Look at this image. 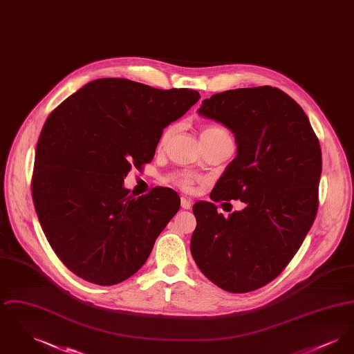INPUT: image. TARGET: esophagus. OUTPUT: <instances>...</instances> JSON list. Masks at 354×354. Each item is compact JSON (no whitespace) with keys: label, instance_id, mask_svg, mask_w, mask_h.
I'll list each match as a JSON object with an SVG mask.
<instances>
[{"label":"esophagus","instance_id":"1","mask_svg":"<svg viewBox=\"0 0 354 354\" xmlns=\"http://www.w3.org/2000/svg\"><path fill=\"white\" fill-rule=\"evenodd\" d=\"M180 205H182L183 209H189L192 207V201H189L187 198H182L180 199Z\"/></svg>","mask_w":354,"mask_h":354}]
</instances>
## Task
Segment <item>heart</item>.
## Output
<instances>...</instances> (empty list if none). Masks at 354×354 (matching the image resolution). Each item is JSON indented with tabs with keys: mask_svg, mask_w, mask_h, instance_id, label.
<instances>
[{
	"mask_svg": "<svg viewBox=\"0 0 354 354\" xmlns=\"http://www.w3.org/2000/svg\"><path fill=\"white\" fill-rule=\"evenodd\" d=\"M175 129H176V127L172 124V126H169V127L163 131V134H162L160 139H159V146H160V147L166 145V142L171 138V135L174 134ZM219 136H230V135H228V133H227L224 129H221L219 126H207V127H204L202 130L201 139L219 138ZM172 180H174L176 185H179V187H182L183 189H191V187L198 180V178H196V175H194V174H191V172L182 171V172L174 174V175H172Z\"/></svg>",
	"mask_w": 354,
	"mask_h": 354,
	"instance_id": "b5f03b06",
	"label": "heart"
}]
</instances>
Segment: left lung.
Instances as JSON below:
<instances>
[{
    "label": "left lung",
    "mask_w": 354,
    "mask_h": 354,
    "mask_svg": "<svg viewBox=\"0 0 354 354\" xmlns=\"http://www.w3.org/2000/svg\"><path fill=\"white\" fill-rule=\"evenodd\" d=\"M198 114L235 136V159L211 201L239 199L245 207L224 218L214 203H196L191 253L214 284L232 293L251 292L280 274L313 224L320 143L297 102L270 86L215 94Z\"/></svg>",
    "instance_id": "left-lung-1"
}]
</instances>
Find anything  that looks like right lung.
<instances>
[{"label":"right lung","instance_id":"right-lung-1","mask_svg":"<svg viewBox=\"0 0 354 354\" xmlns=\"http://www.w3.org/2000/svg\"><path fill=\"white\" fill-rule=\"evenodd\" d=\"M201 94L101 78L62 102L39 135L34 162L35 211L51 248L88 283L114 286L146 263L180 207L167 187L129 195L133 166L151 162L163 129Z\"/></svg>","mask_w":354,"mask_h":354}]
</instances>
